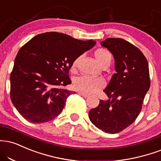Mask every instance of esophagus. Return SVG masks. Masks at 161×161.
Segmentation results:
<instances>
[{
    "mask_svg": "<svg viewBox=\"0 0 161 161\" xmlns=\"http://www.w3.org/2000/svg\"><path fill=\"white\" fill-rule=\"evenodd\" d=\"M78 94H79V95H81V96L84 97H88V96H89V94H86V93L81 92H78Z\"/></svg>",
    "mask_w": 161,
    "mask_h": 161,
    "instance_id": "1",
    "label": "esophagus"
}]
</instances>
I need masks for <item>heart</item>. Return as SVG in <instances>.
<instances>
[{
    "mask_svg": "<svg viewBox=\"0 0 161 161\" xmlns=\"http://www.w3.org/2000/svg\"><path fill=\"white\" fill-rule=\"evenodd\" d=\"M94 56L99 64L103 67L109 66L112 61V55L109 50L100 48L94 52ZM79 58H76L73 62L72 69L75 70L77 67ZM73 86L76 90L79 92L86 93V94H92L96 92L99 89L102 88L105 86V81L102 78H93V77L87 76V75H81L74 79Z\"/></svg>",
    "mask_w": 161,
    "mask_h": 161,
    "instance_id": "1",
    "label": "heart"
}]
</instances>
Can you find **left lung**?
<instances>
[{
    "label": "left lung",
    "mask_w": 161,
    "mask_h": 161,
    "mask_svg": "<svg viewBox=\"0 0 161 161\" xmlns=\"http://www.w3.org/2000/svg\"><path fill=\"white\" fill-rule=\"evenodd\" d=\"M115 58L114 73L104 89L109 100L89 111V119L97 128L117 133L134 122L150 88L148 63L138 48L121 38H107L100 42Z\"/></svg>",
    "instance_id": "1"
}]
</instances>
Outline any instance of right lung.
Wrapping results in <instances>:
<instances>
[{
	"instance_id": "right-lung-1",
	"label": "right lung",
	"mask_w": 161,
	"mask_h": 161,
	"mask_svg": "<svg viewBox=\"0 0 161 161\" xmlns=\"http://www.w3.org/2000/svg\"><path fill=\"white\" fill-rule=\"evenodd\" d=\"M65 34H38L21 47L10 74V98L21 115L31 123L51 121L61 113L71 91L73 62L95 45Z\"/></svg>"
}]
</instances>
